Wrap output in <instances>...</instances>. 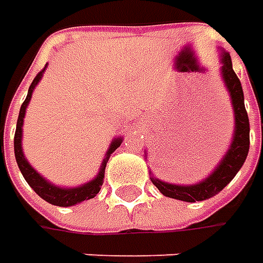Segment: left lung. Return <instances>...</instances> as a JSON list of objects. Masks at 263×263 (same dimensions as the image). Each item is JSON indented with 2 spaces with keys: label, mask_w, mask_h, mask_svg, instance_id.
Segmentation results:
<instances>
[{
  "label": "left lung",
  "mask_w": 263,
  "mask_h": 263,
  "mask_svg": "<svg viewBox=\"0 0 263 263\" xmlns=\"http://www.w3.org/2000/svg\"><path fill=\"white\" fill-rule=\"evenodd\" d=\"M221 76L224 80V85L227 87L231 105L234 111V136L231 146L228 147L227 154L219 161L217 168L211 176L196 184L181 186V184H171L161 181L155 177H152V183L158 187V190L167 197L184 200V202H196V200H206L209 197L218 195L228 183L234 178L238 170L243 167L250 145V126H249V117L245 108V95L243 87L238 80L237 74L233 70L231 57L228 52H222L221 57Z\"/></svg>",
  "instance_id": "obj_1"
}]
</instances>
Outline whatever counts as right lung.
Segmentation results:
<instances>
[{
	"instance_id": "right-lung-1",
	"label": "right lung",
	"mask_w": 263,
	"mask_h": 263,
	"mask_svg": "<svg viewBox=\"0 0 263 263\" xmlns=\"http://www.w3.org/2000/svg\"><path fill=\"white\" fill-rule=\"evenodd\" d=\"M46 67V66H45ZM45 68L41 70L36 77L33 79L32 85L29 87V92H27V96H26L25 102L20 106V112H18V118H17V127H15V135H14V155L15 161H17V165L20 168L22 174L25 177V180L29 183V186L32 187L36 192V195L42 197L44 200L49 202L51 205H57V206H73V205H77L83 200H87V199H92L98 195V192L101 190V186L104 183V173H105L106 162H108V158L111 157V154L116 151L117 147L121 145L123 139L121 137H117L111 142L109 145V149L106 152V157L101 165V170L98 173V176L90 180L89 183H85L82 186L77 187H68V189H64V187L55 186V184H51L48 180H45L44 177L41 176L39 173H36V170L32 168V165L27 162V159L25 158V154L22 151V136H23V118H25L26 114V108L30 102V98H32V93L35 90V86L39 83L41 77L44 74Z\"/></svg>"
}]
</instances>
